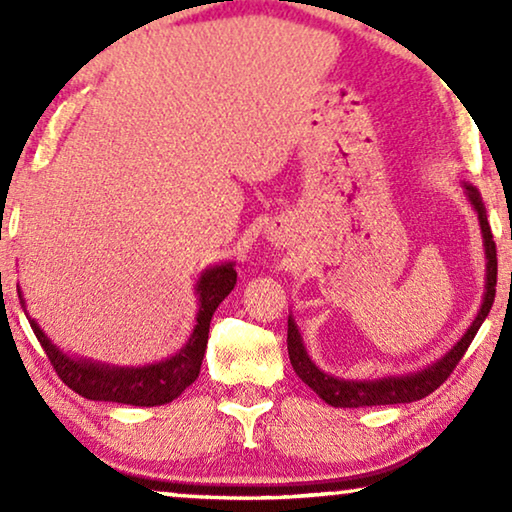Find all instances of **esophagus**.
I'll return each mask as SVG.
<instances>
[{
  "label": "esophagus",
  "mask_w": 512,
  "mask_h": 512,
  "mask_svg": "<svg viewBox=\"0 0 512 512\" xmlns=\"http://www.w3.org/2000/svg\"><path fill=\"white\" fill-rule=\"evenodd\" d=\"M272 240H275L277 244H284V235H279V233L272 235Z\"/></svg>",
  "instance_id": "esophagus-1"
}]
</instances>
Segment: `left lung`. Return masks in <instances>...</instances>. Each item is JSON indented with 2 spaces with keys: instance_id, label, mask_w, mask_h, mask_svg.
Masks as SVG:
<instances>
[{
  "instance_id": "1",
  "label": "left lung",
  "mask_w": 512,
  "mask_h": 512,
  "mask_svg": "<svg viewBox=\"0 0 512 512\" xmlns=\"http://www.w3.org/2000/svg\"><path fill=\"white\" fill-rule=\"evenodd\" d=\"M461 186H464L466 198L475 209V214H478L480 230H482V244H485V258H487L485 296H482V305L478 314H475L473 324L466 328V333L457 340V345H454L447 354L440 356L436 363H431V366L426 368H419L415 373L375 377V380H345V377L328 375L310 359V354H307L305 349L303 335L298 331L296 319L289 314V335H286V345H289L291 366L296 370L300 380H303L312 391H317L319 398H324V401L328 405H333V408H366V405L412 403V401H419V398L429 396L431 391H436L440 384L450 377L452 370L457 368V363L461 361V356L466 354V349L473 342L475 333H478V328L482 326V321L487 319L496 296V244H494L492 228H489L487 209H485V202L480 198V191L473 184H466V181H461Z\"/></svg>"
}]
</instances>
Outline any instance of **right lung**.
I'll return each mask as SVG.
<instances>
[{
    "mask_svg": "<svg viewBox=\"0 0 512 512\" xmlns=\"http://www.w3.org/2000/svg\"><path fill=\"white\" fill-rule=\"evenodd\" d=\"M237 272L235 263L209 265L195 282V296H198V314H195L193 333L188 335L186 345L177 354L167 356L165 361L149 363V366H111V363L83 359V356L65 354L55 342L48 338L37 321L30 317L25 307L23 291L18 286V298L23 305L25 317L37 335L39 345L44 347L48 359H51L55 373L69 389L90 401H109L125 405H165L181 396V391L198 380L202 356L207 349L209 321L223 298L235 289Z\"/></svg>",
    "mask_w": 512,
    "mask_h": 512,
    "instance_id": "add662e5",
    "label": "right lung"
}]
</instances>
